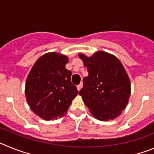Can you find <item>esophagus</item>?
Segmentation results:
<instances>
[{"mask_svg": "<svg viewBox=\"0 0 154 154\" xmlns=\"http://www.w3.org/2000/svg\"><path fill=\"white\" fill-rule=\"evenodd\" d=\"M82 82H81V83H80L79 85H77V89H78V90L79 91L80 89H82Z\"/></svg>", "mask_w": 154, "mask_h": 154, "instance_id": "esophagus-1", "label": "esophagus"}]
</instances>
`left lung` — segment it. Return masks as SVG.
Wrapping results in <instances>:
<instances>
[{
	"instance_id": "left-lung-1",
	"label": "left lung",
	"mask_w": 154,
	"mask_h": 154,
	"mask_svg": "<svg viewBox=\"0 0 154 154\" xmlns=\"http://www.w3.org/2000/svg\"><path fill=\"white\" fill-rule=\"evenodd\" d=\"M79 56L89 72L79 94L96 119H114L125 109L130 96V81L123 65L105 51Z\"/></svg>"
}]
</instances>
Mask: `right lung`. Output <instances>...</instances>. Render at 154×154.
I'll return each instance as SVG.
<instances>
[{"mask_svg":"<svg viewBox=\"0 0 154 154\" xmlns=\"http://www.w3.org/2000/svg\"><path fill=\"white\" fill-rule=\"evenodd\" d=\"M67 56L56 52L45 54L36 61L28 75L25 96L30 108L42 119L63 116L78 95L71 82L72 72L65 69Z\"/></svg>","mask_w":154,"mask_h":154,"instance_id":"add662e5","label":"right lung"}]
</instances>
